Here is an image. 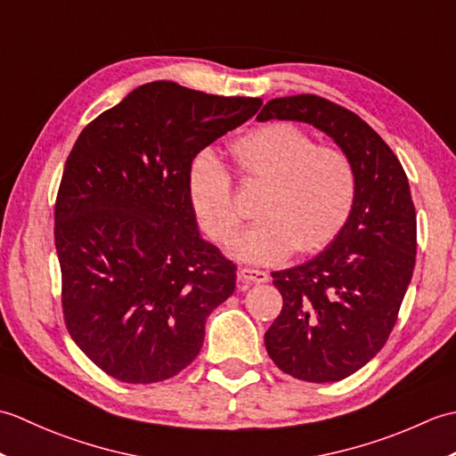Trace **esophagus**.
Returning a JSON list of instances; mask_svg holds the SVG:
<instances>
[{
    "label": "esophagus",
    "instance_id": "obj_1",
    "mask_svg": "<svg viewBox=\"0 0 456 456\" xmlns=\"http://www.w3.org/2000/svg\"><path fill=\"white\" fill-rule=\"evenodd\" d=\"M239 278L243 280V282H250V284H265L268 282V274L265 270H255V268H240L239 270Z\"/></svg>",
    "mask_w": 456,
    "mask_h": 456
}]
</instances>
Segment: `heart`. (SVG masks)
Returning a JSON list of instances; mask_svg holds the SVG:
<instances>
[{
    "mask_svg": "<svg viewBox=\"0 0 456 456\" xmlns=\"http://www.w3.org/2000/svg\"><path fill=\"white\" fill-rule=\"evenodd\" d=\"M231 152L240 176L266 182L258 221L229 245L235 258L276 265L294 250L317 253L341 233L356 200V170L341 149L315 144L297 125L278 121L239 137ZM188 196L213 240L225 243L235 235L240 213L229 172L213 151L191 159Z\"/></svg>",
    "mask_w": 456,
    "mask_h": 456,
    "instance_id": "1",
    "label": "heart"
}]
</instances>
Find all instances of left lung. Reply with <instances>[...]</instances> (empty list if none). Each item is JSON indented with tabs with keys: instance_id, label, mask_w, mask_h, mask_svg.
I'll return each mask as SVG.
<instances>
[{
	"instance_id": "1",
	"label": "left lung",
	"mask_w": 456,
	"mask_h": 456,
	"mask_svg": "<svg viewBox=\"0 0 456 456\" xmlns=\"http://www.w3.org/2000/svg\"><path fill=\"white\" fill-rule=\"evenodd\" d=\"M256 119L314 125L356 170L341 233L307 263L273 273L284 305L265 335L280 370L305 382L343 380L388 341L411 282L418 229L410 182L370 125L319 95L270 100Z\"/></svg>"
}]
</instances>
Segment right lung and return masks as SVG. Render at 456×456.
<instances>
[{
    "mask_svg": "<svg viewBox=\"0 0 456 456\" xmlns=\"http://www.w3.org/2000/svg\"><path fill=\"white\" fill-rule=\"evenodd\" d=\"M260 105L151 82L76 141L54 208L64 319L118 380L176 376L198 356L208 315L233 294L235 265L200 235L188 167Z\"/></svg>",
    "mask_w": 456,
    "mask_h": 456,
    "instance_id": "add662e5",
    "label": "right lung"
}]
</instances>
